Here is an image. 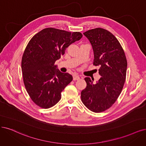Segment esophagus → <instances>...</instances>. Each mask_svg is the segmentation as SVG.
<instances>
[{"label":"esophagus","instance_id":"1","mask_svg":"<svg viewBox=\"0 0 146 146\" xmlns=\"http://www.w3.org/2000/svg\"><path fill=\"white\" fill-rule=\"evenodd\" d=\"M73 80H78L79 79V76H78V75H76V74H74L73 76Z\"/></svg>","mask_w":146,"mask_h":146}]
</instances>
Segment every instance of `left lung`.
Masks as SVG:
<instances>
[{
  "label": "left lung",
  "mask_w": 146,
  "mask_h": 146,
  "mask_svg": "<svg viewBox=\"0 0 146 146\" xmlns=\"http://www.w3.org/2000/svg\"><path fill=\"white\" fill-rule=\"evenodd\" d=\"M84 35L92 46L93 64L100 67L101 78L96 84L90 78H85L87 87L82 91L81 100L90 111L101 112L110 108L121 92L126 79L127 60L119 41L108 31L96 28Z\"/></svg>",
  "instance_id": "1"
}]
</instances>
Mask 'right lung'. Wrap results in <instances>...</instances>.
Masks as SVG:
<instances>
[{
	"mask_svg": "<svg viewBox=\"0 0 146 146\" xmlns=\"http://www.w3.org/2000/svg\"><path fill=\"white\" fill-rule=\"evenodd\" d=\"M82 34L48 28L40 31L28 42L21 60V71L27 92L34 103L47 109L60 100L61 92L73 77L56 68V60Z\"/></svg>",
	"mask_w": 146,
	"mask_h": 146,
	"instance_id": "right-lung-1",
	"label": "right lung"
}]
</instances>
